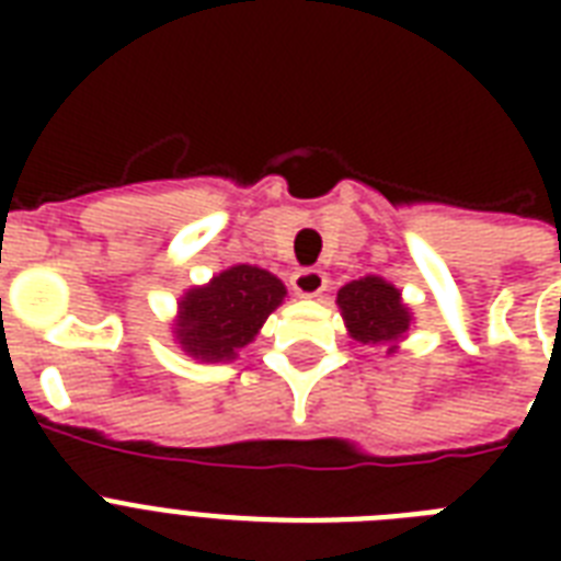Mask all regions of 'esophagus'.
Segmentation results:
<instances>
[{"instance_id":"1","label":"esophagus","mask_w":561,"mask_h":561,"mask_svg":"<svg viewBox=\"0 0 561 561\" xmlns=\"http://www.w3.org/2000/svg\"><path fill=\"white\" fill-rule=\"evenodd\" d=\"M329 285V276L317 267H302L290 276V288L297 297H320Z\"/></svg>"}]
</instances>
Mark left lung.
I'll list each match as a JSON object with an SVG mask.
<instances>
[{
	"instance_id": "left-lung-1",
	"label": "left lung",
	"mask_w": 561,
	"mask_h": 561,
	"mask_svg": "<svg viewBox=\"0 0 561 561\" xmlns=\"http://www.w3.org/2000/svg\"><path fill=\"white\" fill-rule=\"evenodd\" d=\"M337 306L352 337L367 346L387 343L392 352L410 329V311L401 302L399 288L381 276H364L343 285L337 290Z\"/></svg>"
}]
</instances>
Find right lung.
I'll return each instance as SVG.
<instances>
[{
  "mask_svg": "<svg viewBox=\"0 0 561 561\" xmlns=\"http://www.w3.org/2000/svg\"><path fill=\"white\" fill-rule=\"evenodd\" d=\"M285 285L255 264H236L211 276L209 285L180 299L174 337L186 355L206 364L232 360L253 341L271 311L282 306Z\"/></svg>",
  "mask_w": 561,
  "mask_h": 561,
  "instance_id": "obj_1",
  "label": "right lung"
}]
</instances>
